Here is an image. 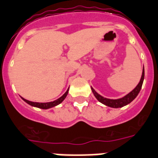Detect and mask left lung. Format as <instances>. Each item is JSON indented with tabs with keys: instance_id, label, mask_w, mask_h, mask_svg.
Masks as SVG:
<instances>
[{
	"instance_id": "obj_1",
	"label": "left lung",
	"mask_w": 158,
	"mask_h": 158,
	"mask_svg": "<svg viewBox=\"0 0 158 158\" xmlns=\"http://www.w3.org/2000/svg\"><path fill=\"white\" fill-rule=\"evenodd\" d=\"M143 79H144V67H143V74H142L140 82L138 83V84L136 86L135 89L133 90H132L129 94H127L126 96H124V97H123V98H118V99H109V98H103V96H101L100 94H98V93L96 92L92 87H91V89H92L93 94H94V95L95 96V98H97L100 103H103L104 105L115 108H122L123 106L127 105V104L131 103V102L138 96V94H139V92H140L141 89H142Z\"/></svg>"
}]
</instances>
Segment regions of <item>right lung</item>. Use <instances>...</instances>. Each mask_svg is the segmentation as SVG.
Here are the masks:
<instances>
[{
    "mask_svg": "<svg viewBox=\"0 0 158 158\" xmlns=\"http://www.w3.org/2000/svg\"><path fill=\"white\" fill-rule=\"evenodd\" d=\"M68 93H69V89H67V91H66V92L64 93L61 97H60V98H58V99L53 101V102H49V103H36V102H31V101L26 100V99H25V98H22V97H21V98H22L23 100L25 101L26 103H27L28 104H30V105L33 106V107L42 108V109H48V108H53V107H55V106L58 105V104H60V103H62V102L64 100V98H66V96H67V94H68Z\"/></svg>",
    "mask_w": 158,
    "mask_h": 158,
    "instance_id": "add662e5",
    "label": "right lung"
}]
</instances>
